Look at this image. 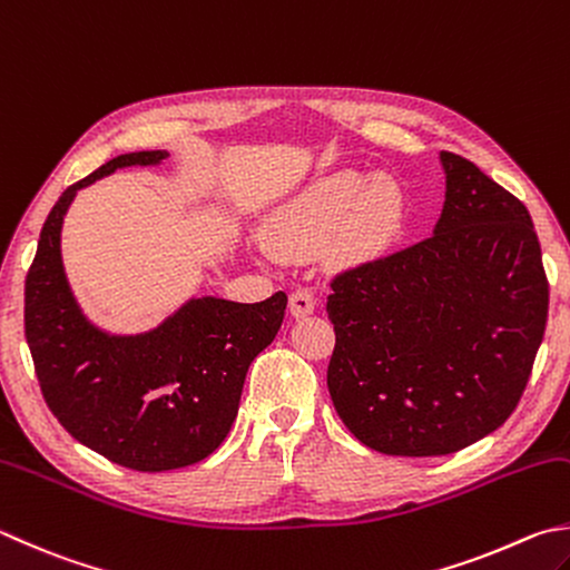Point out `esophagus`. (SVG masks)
I'll list each match as a JSON object with an SVG mask.
<instances>
[{
	"mask_svg": "<svg viewBox=\"0 0 570 570\" xmlns=\"http://www.w3.org/2000/svg\"><path fill=\"white\" fill-rule=\"evenodd\" d=\"M315 305L317 297L309 287H295L293 293H289V313L295 317H307L309 313H315Z\"/></svg>",
	"mask_w": 570,
	"mask_h": 570,
	"instance_id": "1",
	"label": "esophagus"
}]
</instances>
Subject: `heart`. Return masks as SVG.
I'll return each instance as SVG.
<instances>
[{
  "instance_id": "obj_1",
  "label": "heart",
  "mask_w": 570,
  "mask_h": 570,
  "mask_svg": "<svg viewBox=\"0 0 570 570\" xmlns=\"http://www.w3.org/2000/svg\"><path fill=\"white\" fill-rule=\"evenodd\" d=\"M367 188V178L352 174V170H342V174L327 176L307 186L277 213L271 238L273 248L285 255H297L325 245L332 235L342 230L352 208ZM400 220V193L380 184L370 190L365 200L354 210L350 220V240L354 248L374 250L384 240L392 238Z\"/></svg>"
}]
</instances>
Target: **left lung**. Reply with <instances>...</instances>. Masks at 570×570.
<instances>
[{"instance_id":"1","label":"left lung","mask_w":570,"mask_h":570,"mask_svg":"<svg viewBox=\"0 0 570 570\" xmlns=\"http://www.w3.org/2000/svg\"><path fill=\"white\" fill-rule=\"evenodd\" d=\"M434 235L330 283L332 404L364 446L444 456L517 410L549 317L541 245L523 203L471 160L439 154Z\"/></svg>"}]
</instances>
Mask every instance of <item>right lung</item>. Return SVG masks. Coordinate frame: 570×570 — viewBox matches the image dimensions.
Masks as SVG:
<instances>
[{"instance_id": "right-lung-1", "label": "right lung", "mask_w": 570, "mask_h": 570, "mask_svg": "<svg viewBox=\"0 0 570 570\" xmlns=\"http://www.w3.org/2000/svg\"><path fill=\"white\" fill-rule=\"evenodd\" d=\"M166 151L111 158L61 193L24 283V335L45 402L59 424L114 464L168 471L206 459L228 436L250 362L275 340L287 295L263 303L193 297L151 332L109 335L71 295L61 223L77 190Z\"/></svg>"}]
</instances>
